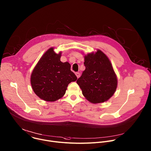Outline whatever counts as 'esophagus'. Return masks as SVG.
Masks as SVG:
<instances>
[{
	"label": "esophagus",
	"instance_id": "34e87169",
	"mask_svg": "<svg viewBox=\"0 0 151 151\" xmlns=\"http://www.w3.org/2000/svg\"><path fill=\"white\" fill-rule=\"evenodd\" d=\"M75 75H76V77H77L78 78H79L80 77V73H79V72H76V73H75Z\"/></svg>",
	"mask_w": 151,
	"mask_h": 151
}]
</instances>
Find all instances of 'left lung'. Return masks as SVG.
Returning <instances> with one entry per match:
<instances>
[{
    "label": "left lung",
    "instance_id": "obj_1",
    "mask_svg": "<svg viewBox=\"0 0 151 151\" xmlns=\"http://www.w3.org/2000/svg\"><path fill=\"white\" fill-rule=\"evenodd\" d=\"M85 70L76 83L83 95L93 104L109 100L117 87V78L109 58L99 49L84 56Z\"/></svg>",
    "mask_w": 151,
    "mask_h": 151
}]
</instances>
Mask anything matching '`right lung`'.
<instances>
[{
	"instance_id": "1",
	"label": "right lung",
	"mask_w": 151,
	"mask_h": 151,
	"mask_svg": "<svg viewBox=\"0 0 151 151\" xmlns=\"http://www.w3.org/2000/svg\"><path fill=\"white\" fill-rule=\"evenodd\" d=\"M62 52L48 49L40 58L31 75V85L35 93L45 101L53 102L62 98L67 87L77 77L70 70L69 62H62Z\"/></svg>"
}]
</instances>
